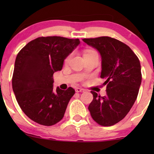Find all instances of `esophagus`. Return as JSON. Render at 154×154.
Segmentation results:
<instances>
[{
	"instance_id": "34e87169",
	"label": "esophagus",
	"mask_w": 154,
	"mask_h": 154,
	"mask_svg": "<svg viewBox=\"0 0 154 154\" xmlns=\"http://www.w3.org/2000/svg\"><path fill=\"white\" fill-rule=\"evenodd\" d=\"M75 91L77 92V93H83V92H85V90L84 89H82V88H77L75 89Z\"/></svg>"
}]
</instances>
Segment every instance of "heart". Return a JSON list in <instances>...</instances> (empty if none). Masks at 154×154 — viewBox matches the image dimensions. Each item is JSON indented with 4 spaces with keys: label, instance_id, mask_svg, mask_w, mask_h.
<instances>
[{
    "label": "heart",
    "instance_id": "obj_1",
    "mask_svg": "<svg viewBox=\"0 0 154 154\" xmlns=\"http://www.w3.org/2000/svg\"><path fill=\"white\" fill-rule=\"evenodd\" d=\"M91 52H94V51H88V52L86 53V54H88V53H91ZM70 57H71V56H68V57L66 58V61H69V60L70 59Z\"/></svg>",
    "mask_w": 154,
    "mask_h": 154
}]
</instances>
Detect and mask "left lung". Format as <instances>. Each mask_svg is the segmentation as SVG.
I'll return each instance as SVG.
<instances>
[{
	"label": "left lung",
	"instance_id": "obj_1",
	"mask_svg": "<svg viewBox=\"0 0 154 154\" xmlns=\"http://www.w3.org/2000/svg\"><path fill=\"white\" fill-rule=\"evenodd\" d=\"M96 49L101 57L100 77L105 79L106 95L91 91L93 100L88 106L94 121L109 127L121 121L135 103L141 84L138 58L128 45L110 37L82 39Z\"/></svg>",
	"mask_w": 154,
	"mask_h": 154
}]
</instances>
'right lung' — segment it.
Returning <instances> with one entry per match:
<instances>
[{
  "mask_svg": "<svg viewBox=\"0 0 154 154\" xmlns=\"http://www.w3.org/2000/svg\"><path fill=\"white\" fill-rule=\"evenodd\" d=\"M80 43L79 39L40 37L28 43L16 58L12 88L23 112L45 126L61 121L75 91L54 90V72Z\"/></svg>",
  "mask_w": 154,
  "mask_h": 154,
  "instance_id": "1",
  "label": "right lung"
}]
</instances>
